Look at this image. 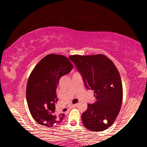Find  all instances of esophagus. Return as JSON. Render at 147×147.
Wrapping results in <instances>:
<instances>
[{
  "instance_id": "obj_1",
  "label": "esophagus",
  "mask_w": 147,
  "mask_h": 147,
  "mask_svg": "<svg viewBox=\"0 0 147 147\" xmlns=\"http://www.w3.org/2000/svg\"><path fill=\"white\" fill-rule=\"evenodd\" d=\"M77 106H78V104H73V105H72L71 107H70V108L71 109V108H75V107H76Z\"/></svg>"
}]
</instances>
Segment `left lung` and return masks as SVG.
I'll return each instance as SVG.
<instances>
[{
    "label": "left lung",
    "mask_w": 147,
    "mask_h": 147,
    "mask_svg": "<svg viewBox=\"0 0 147 147\" xmlns=\"http://www.w3.org/2000/svg\"><path fill=\"white\" fill-rule=\"evenodd\" d=\"M69 59L80 73L86 89L93 90L96 98L82 114L83 124L91 131L106 130L115 121L123 101V86L117 69L104 54L73 55Z\"/></svg>",
    "instance_id": "left-lung-1"
}]
</instances>
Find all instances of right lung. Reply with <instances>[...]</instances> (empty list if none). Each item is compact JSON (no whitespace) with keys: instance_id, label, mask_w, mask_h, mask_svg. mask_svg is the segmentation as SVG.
Instances as JSON below:
<instances>
[{"instance_id":"add662e5","label":"right lung","mask_w":147,"mask_h":147,"mask_svg":"<svg viewBox=\"0 0 147 147\" xmlns=\"http://www.w3.org/2000/svg\"><path fill=\"white\" fill-rule=\"evenodd\" d=\"M73 65L65 56L51 54L41 59L30 75L26 100L32 117L41 125L52 127L63 120L56 113V89L61 77L70 73Z\"/></svg>"}]
</instances>
